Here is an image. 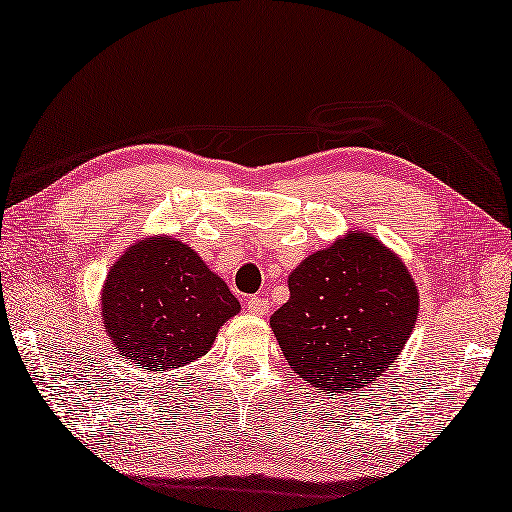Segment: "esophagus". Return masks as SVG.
I'll return each mask as SVG.
<instances>
[{"mask_svg": "<svg viewBox=\"0 0 512 512\" xmlns=\"http://www.w3.org/2000/svg\"><path fill=\"white\" fill-rule=\"evenodd\" d=\"M270 310V303L264 297H250L248 299V312L255 314V317H266Z\"/></svg>", "mask_w": 512, "mask_h": 512, "instance_id": "34e87169", "label": "esophagus"}]
</instances>
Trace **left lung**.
Masks as SVG:
<instances>
[{"instance_id": "obj_1", "label": "left lung", "mask_w": 512, "mask_h": 512, "mask_svg": "<svg viewBox=\"0 0 512 512\" xmlns=\"http://www.w3.org/2000/svg\"><path fill=\"white\" fill-rule=\"evenodd\" d=\"M290 299L270 317L299 378L332 396L354 394L396 363L420 295L402 259L365 231H347L288 277Z\"/></svg>"}]
</instances>
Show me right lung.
I'll use <instances>...</instances> for the list:
<instances>
[{
	"label": "right lung",
	"mask_w": 512,
	"mask_h": 512,
	"mask_svg": "<svg viewBox=\"0 0 512 512\" xmlns=\"http://www.w3.org/2000/svg\"><path fill=\"white\" fill-rule=\"evenodd\" d=\"M237 312L239 301L226 281L171 235H149L129 246L101 290V317L114 350L147 372L198 361Z\"/></svg>",
	"instance_id": "right-lung-1"
}]
</instances>
